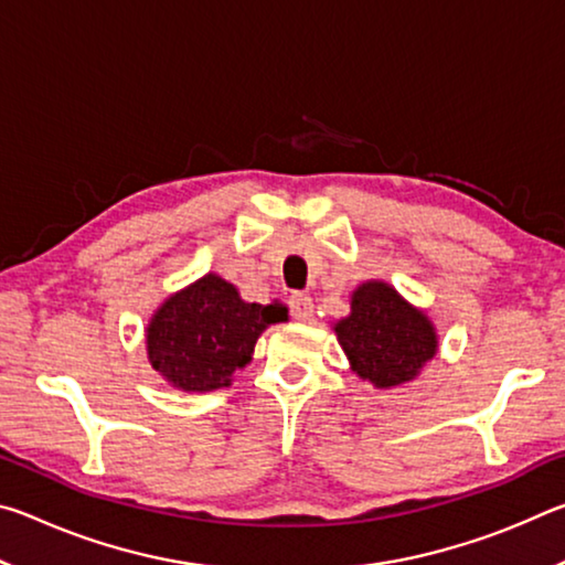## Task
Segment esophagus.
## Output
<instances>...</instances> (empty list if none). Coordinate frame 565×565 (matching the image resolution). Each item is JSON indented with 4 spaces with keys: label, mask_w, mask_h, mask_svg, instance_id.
Listing matches in <instances>:
<instances>
[{
    "label": "esophagus",
    "mask_w": 565,
    "mask_h": 565,
    "mask_svg": "<svg viewBox=\"0 0 565 565\" xmlns=\"http://www.w3.org/2000/svg\"><path fill=\"white\" fill-rule=\"evenodd\" d=\"M289 309H291V317L294 319H299V321H306V319H311V313H313V301H311V296L309 294H291L289 296Z\"/></svg>",
    "instance_id": "34e87169"
}]
</instances>
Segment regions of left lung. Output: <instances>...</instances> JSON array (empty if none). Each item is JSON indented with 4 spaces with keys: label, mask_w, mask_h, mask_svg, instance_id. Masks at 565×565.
Returning <instances> with one entry per match:
<instances>
[{
    "label": "left lung",
    "mask_w": 565,
    "mask_h": 565,
    "mask_svg": "<svg viewBox=\"0 0 565 565\" xmlns=\"http://www.w3.org/2000/svg\"><path fill=\"white\" fill-rule=\"evenodd\" d=\"M337 337L351 369L379 388L406 384L436 353L431 321L384 281L359 286Z\"/></svg>",
    "instance_id": "left-lung-1"
}]
</instances>
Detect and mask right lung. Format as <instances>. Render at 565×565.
<instances>
[{
    "mask_svg": "<svg viewBox=\"0 0 565 565\" xmlns=\"http://www.w3.org/2000/svg\"><path fill=\"white\" fill-rule=\"evenodd\" d=\"M276 321H286L284 303H246L232 284L209 274L154 313L149 361L177 388H222L252 361L256 339Z\"/></svg>",
    "mask_w": 565,
    "mask_h": 565,
    "instance_id": "obj_1",
    "label": "right lung"
}]
</instances>
